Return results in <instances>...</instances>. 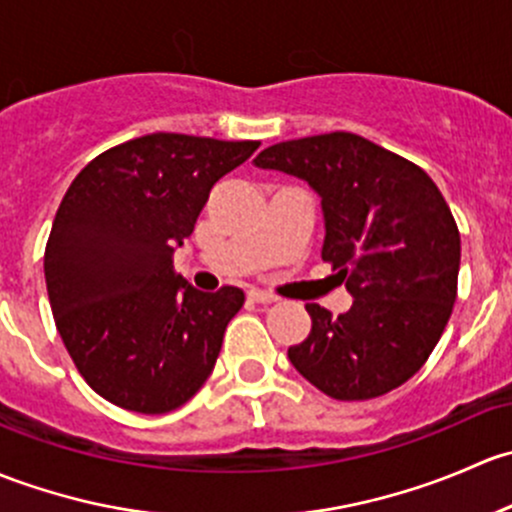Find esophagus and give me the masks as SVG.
Instances as JSON below:
<instances>
[{
    "label": "esophagus",
    "instance_id": "34e87169",
    "mask_svg": "<svg viewBox=\"0 0 512 512\" xmlns=\"http://www.w3.org/2000/svg\"><path fill=\"white\" fill-rule=\"evenodd\" d=\"M249 300H254V303H261V305H271V303H276L278 298H276V295L266 293V291H258V288H251Z\"/></svg>",
    "mask_w": 512,
    "mask_h": 512
}]
</instances>
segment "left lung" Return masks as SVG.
<instances>
[{"mask_svg":"<svg viewBox=\"0 0 512 512\" xmlns=\"http://www.w3.org/2000/svg\"><path fill=\"white\" fill-rule=\"evenodd\" d=\"M318 192L323 261L350 310L308 303L313 328L288 360L340 402L382 397L429 360L456 300L461 236L444 194L421 167L355 133L278 142L254 160Z\"/></svg>","mask_w":512,"mask_h":512,"instance_id":"8db88e82","label":"left lung"}]
</instances>
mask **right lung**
Wrapping results in <instances>:
<instances>
[{
  "instance_id": "1",
  "label": "right lung",
  "mask_w": 512,
  "mask_h": 512,
  "mask_svg": "<svg viewBox=\"0 0 512 512\" xmlns=\"http://www.w3.org/2000/svg\"><path fill=\"white\" fill-rule=\"evenodd\" d=\"M258 145L142 135L105 150L68 187L46 244V291L73 365L115 407L172 412L212 374L244 291H197L172 254L214 184Z\"/></svg>"
}]
</instances>
